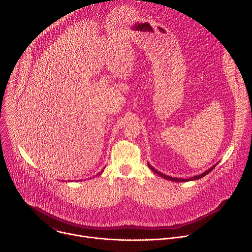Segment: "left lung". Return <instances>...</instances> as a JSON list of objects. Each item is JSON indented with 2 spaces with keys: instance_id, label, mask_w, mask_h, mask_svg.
Wrapping results in <instances>:
<instances>
[{
  "instance_id": "1",
  "label": "left lung",
  "mask_w": 252,
  "mask_h": 252,
  "mask_svg": "<svg viewBox=\"0 0 252 252\" xmlns=\"http://www.w3.org/2000/svg\"><path fill=\"white\" fill-rule=\"evenodd\" d=\"M149 166H150V168L154 171V172H156L157 174H158L159 176H161V177H163V178H165V179H168V181H172V182H177V183H181V182H186V179H183V178H177V177H171V176H168V175H165V174H163V173H161V172H159V171H158L156 168H154L152 165H150L149 164ZM215 167V165L214 166H212L211 168H209L208 170H206L205 172H203L202 174H199V175H197V176H194V177H191L190 178V181H194V179H198V178H201V177H203V176H205L207 173H209L213 168Z\"/></svg>"
}]
</instances>
